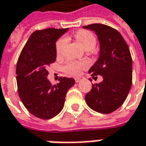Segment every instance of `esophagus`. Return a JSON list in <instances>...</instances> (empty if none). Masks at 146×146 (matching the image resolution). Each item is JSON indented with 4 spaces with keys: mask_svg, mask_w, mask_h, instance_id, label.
<instances>
[{
    "mask_svg": "<svg viewBox=\"0 0 146 146\" xmlns=\"http://www.w3.org/2000/svg\"><path fill=\"white\" fill-rule=\"evenodd\" d=\"M80 80H81V79H80V78H76V79H75V81H76V83H79Z\"/></svg>",
    "mask_w": 146,
    "mask_h": 146,
    "instance_id": "1",
    "label": "esophagus"
}]
</instances>
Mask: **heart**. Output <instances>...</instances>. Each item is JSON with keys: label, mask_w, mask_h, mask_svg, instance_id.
<instances>
[{"label": "heart", "mask_w": 146, "mask_h": 146, "mask_svg": "<svg viewBox=\"0 0 146 146\" xmlns=\"http://www.w3.org/2000/svg\"><path fill=\"white\" fill-rule=\"evenodd\" d=\"M74 37L76 39L77 43L80 46L86 51L92 50L95 47L96 44V38L95 35L90 31L88 30H79L74 34ZM66 44V39L62 38L59 39L56 44V54L58 55H61L65 48V45ZM88 67L87 62H67L63 70L68 75L73 76H80L82 71L85 70Z\"/></svg>", "instance_id": "heart-1"}]
</instances>
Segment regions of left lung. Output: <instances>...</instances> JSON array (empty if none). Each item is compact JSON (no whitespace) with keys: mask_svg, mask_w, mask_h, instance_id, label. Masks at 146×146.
Here are the masks:
<instances>
[{"mask_svg":"<svg viewBox=\"0 0 146 146\" xmlns=\"http://www.w3.org/2000/svg\"><path fill=\"white\" fill-rule=\"evenodd\" d=\"M94 31L100 45L99 56L88 73L102 76L99 84H92L85 95L87 105L92 110L108 114L123 105L132 84V58L127 43L121 34L112 27L100 23L83 27ZM92 81V80H91Z\"/></svg>","mask_w":146,"mask_h":146,"instance_id":"1","label":"left lung"}]
</instances>
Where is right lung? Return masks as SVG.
<instances>
[{
	"mask_svg": "<svg viewBox=\"0 0 146 146\" xmlns=\"http://www.w3.org/2000/svg\"><path fill=\"white\" fill-rule=\"evenodd\" d=\"M48 28L30 35L22 50L16 66L18 92L24 106L33 116L49 119L63 109L68 90L75 84L73 78L60 77L51 85L47 68L56 59V41L68 31Z\"/></svg>",
	"mask_w": 146,
	"mask_h": 146,
	"instance_id": "add662e5",
	"label": "right lung"
}]
</instances>
